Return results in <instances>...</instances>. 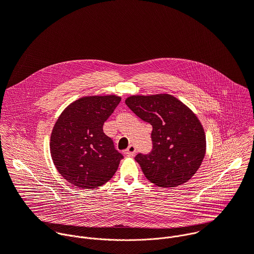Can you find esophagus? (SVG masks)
<instances>
[{
    "label": "esophagus",
    "instance_id": "esophagus-1",
    "mask_svg": "<svg viewBox=\"0 0 254 254\" xmlns=\"http://www.w3.org/2000/svg\"><path fill=\"white\" fill-rule=\"evenodd\" d=\"M135 152H136V148L133 146V144H129L128 148L125 151V153H126L127 155H128V156H132V155H134V154H135Z\"/></svg>",
    "mask_w": 254,
    "mask_h": 254
}]
</instances>
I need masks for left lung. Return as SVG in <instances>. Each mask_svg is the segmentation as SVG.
Listing matches in <instances>:
<instances>
[{"label": "left lung", "instance_id": "left-lung-1", "mask_svg": "<svg viewBox=\"0 0 254 254\" xmlns=\"http://www.w3.org/2000/svg\"><path fill=\"white\" fill-rule=\"evenodd\" d=\"M126 104L153 127V150L134 160L153 184L182 185L196 174L206 153L204 128L196 115L171 94L131 95Z\"/></svg>", "mask_w": 254, "mask_h": 254}]
</instances>
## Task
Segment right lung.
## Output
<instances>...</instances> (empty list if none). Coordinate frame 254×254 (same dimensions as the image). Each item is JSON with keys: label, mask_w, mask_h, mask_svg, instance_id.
I'll return each mask as SVG.
<instances>
[{"label": "right lung", "mask_w": 254, "mask_h": 254, "mask_svg": "<svg viewBox=\"0 0 254 254\" xmlns=\"http://www.w3.org/2000/svg\"><path fill=\"white\" fill-rule=\"evenodd\" d=\"M118 95H91L70 103L56 121L50 153L60 175L72 185L97 188L110 181L124 158L102 129L121 101Z\"/></svg>", "instance_id": "obj_1"}]
</instances>
